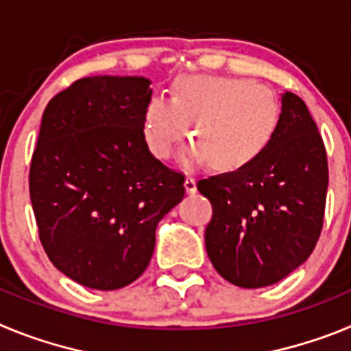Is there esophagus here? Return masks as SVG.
Listing matches in <instances>:
<instances>
[{
	"mask_svg": "<svg viewBox=\"0 0 351 351\" xmlns=\"http://www.w3.org/2000/svg\"><path fill=\"white\" fill-rule=\"evenodd\" d=\"M184 188L188 193H195L197 191V181H195V178H191V176H188L184 181Z\"/></svg>",
	"mask_w": 351,
	"mask_h": 351,
	"instance_id": "obj_1",
	"label": "esophagus"
}]
</instances>
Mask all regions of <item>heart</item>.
Masks as SVG:
<instances>
[{"label":"heart","mask_w":351,"mask_h":351,"mask_svg":"<svg viewBox=\"0 0 351 351\" xmlns=\"http://www.w3.org/2000/svg\"><path fill=\"white\" fill-rule=\"evenodd\" d=\"M272 91L253 80L190 75L178 80L173 100L153 98L145 108L144 135L151 153L169 160L188 135L195 144L186 165L209 160L218 170H237L260 156L280 123Z\"/></svg>","instance_id":"b5f03b06"}]
</instances>
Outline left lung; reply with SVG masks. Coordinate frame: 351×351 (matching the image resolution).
I'll use <instances>...</instances> for the list:
<instances>
[{
	"label": "left lung",
	"mask_w": 351,
	"mask_h": 351,
	"mask_svg": "<svg viewBox=\"0 0 351 351\" xmlns=\"http://www.w3.org/2000/svg\"><path fill=\"white\" fill-rule=\"evenodd\" d=\"M327 186L318 126L299 96L285 91L280 123L265 151L243 169L197 184L213 206L206 250L214 269L241 288L287 278L318 243Z\"/></svg>",
	"instance_id": "left-lung-1"
}]
</instances>
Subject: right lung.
I'll list each match as a JSON object with an SVG mask.
<instances>
[{
	"instance_id": "obj_1",
	"label": "right lung",
	"mask_w": 351,
	"mask_h": 351,
	"mask_svg": "<svg viewBox=\"0 0 351 351\" xmlns=\"http://www.w3.org/2000/svg\"><path fill=\"white\" fill-rule=\"evenodd\" d=\"M144 77H86L49 101L31 158L38 237L64 276L117 290L147 269L156 225L184 197V173L149 153Z\"/></svg>"
}]
</instances>
